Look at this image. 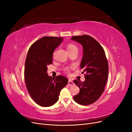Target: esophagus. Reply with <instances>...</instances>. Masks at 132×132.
<instances>
[{
    "label": "esophagus",
    "instance_id": "obj_1",
    "mask_svg": "<svg viewBox=\"0 0 132 132\" xmlns=\"http://www.w3.org/2000/svg\"><path fill=\"white\" fill-rule=\"evenodd\" d=\"M68 84L69 86H71V85H73L74 84V83L72 81H71V80H69Z\"/></svg>",
    "mask_w": 132,
    "mask_h": 132
}]
</instances>
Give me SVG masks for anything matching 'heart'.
<instances>
[{
  "label": "heart",
  "instance_id": "b5f03b06",
  "mask_svg": "<svg viewBox=\"0 0 132 132\" xmlns=\"http://www.w3.org/2000/svg\"><path fill=\"white\" fill-rule=\"evenodd\" d=\"M67 50L68 51V52L70 53V52H74L75 51H78V48L77 46H76L75 45H74V44L70 43L68 45Z\"/></svg>",
  "mask_w": 132,
  "mask_h": 132
}]
</instances>
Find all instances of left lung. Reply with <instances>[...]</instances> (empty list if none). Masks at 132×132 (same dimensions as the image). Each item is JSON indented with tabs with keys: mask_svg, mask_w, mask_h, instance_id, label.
Here are the masks:
<instances>
[{
	"mask_svg": "<svg viewBox=\"0 0 132 132\" xmlns=\"http://www.w3.org/2000/svg\"><path fill=\"white\" fill-rule=\"evenodd\" d=\"M71 39L82 46L80 68L84 69L82 73H86L84 82L74 80L80 89L74 100L79 104L89 105L96 101L105 90L109 75V64L104 50L93 37L84 35L75 36Z\"/></svg>",
	"mask_w": 132,
	"mask_h": 132,
	"instance_id": "1",
	"label": "left lung"
}]
</instances>
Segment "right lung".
Wrapping results in <instances>:
<instances>
[{
	"mask_svg": "<svg viewBox=\"0 0 132 132\" xmlns=\"http://www.w3.org/2000/svg\"><path fill=\"white\" fill-rule=\"evenodd\" d=\"M63 40V37H43L31 45L27 54L24 71L27 89L32 98L43 107L55 104L68 82L64 76L53 79L47 73V67L53 62V52Z\"/></svg>",
	"mask_w": 132,
	"mask_h": 132,
	"instance_id": "right-lung-1",
	"label": "right lung"
}]
</instances>
